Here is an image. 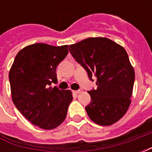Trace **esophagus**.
I'll use <instances>...</instances> for the list:
<instances>
[{"mask_svg":"<svg viewBox=\"0 0 152 152\" xmlns=\"http://www.w3.org/2000/svg\"><path fill=\"white\" fill-rule=\"evenodd\" d=\"M81 92H82V91H81L80 89H79V90H75V91H74V93L76 94H80V93H81Z\"/></svg>","mask_w":152,"mask_h":152,"instance_id":"obj_1","label":"esophagus"}]
</instances>
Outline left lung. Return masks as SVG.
Listing matches in <instances>:
<instances>
[{"label":"left lung","instance_id":"obj_1","mask_svg":"<svg viewBox=\"0 0 152 152\" xmlns=\"http://www.w3.org/2000/svg\"><path fill=\"white\" fill-rule=\"evenodd\" d=\"M69 51L89 79L97 77V89L88 92L89 117L104 126L120 121L130 106L135 77L126 50L108 38L89 37L70 45Z\"/></svg>","mask_w":152,"mask_h":152}]
</instances>
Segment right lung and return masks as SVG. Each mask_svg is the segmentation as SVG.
Wrapping results in <instances>:
<instances>
[{"label": "right lung", "instance_id": "obj_1", "mask_svg": "<svg viewBox=\"0 0 152 152\" xmlns=\"http://www.w3.org/2000/svg\"><path fill=\"white\" fill-rule=\"evenodd\" d=\"M67 46L28 45L17 53L9 72L15 107L31 124L46 130L63 123L73 99L71 90L49 87L57 82L56 67L68 53Z\"/></svg>", "mask_w": 152, "mask_h": 152}]
</instances>
